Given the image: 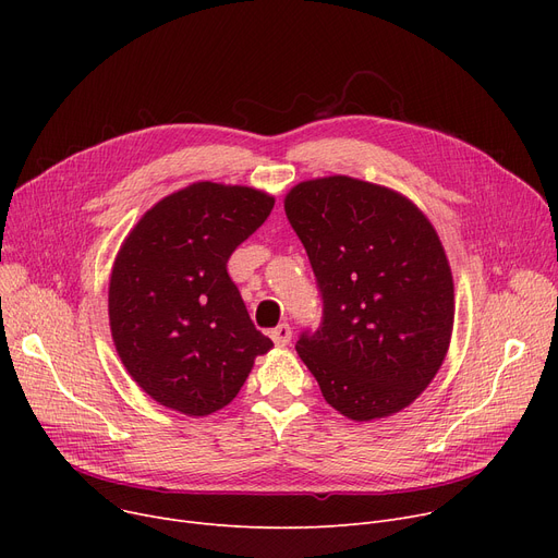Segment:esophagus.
<instances>
[{
  "instance_id": "obj_1",
  "label": "esophagus",
  "mask_w": 558,
  "mask_h": 558,
  "mask_svg": "<svg viewBox=\"0 0 558 558\" xmlns=\"http://www.w3.org/2000/svg\"><path fill=\"white\" fill-rule=\"evenodd\" d=\"M271 339L276 341V345H287L291 339V328L287 324H280L271 330Z\"/></svg>"
}]
</instances>
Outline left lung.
<instances>
[{
  "label": "left lung",
  "mask_w": 558,
  "mask_h": 558,
  "mask_svg": "<svg viewBox=\"0 0 558 558\" xmlns=\"http://www.w3.org/2000/svg\"><path fill=\"white\" fill-rule=\"evenodd\" d=\"M284 213L320 294L301 360L343 416L400 412L441 368L452 335L454 287L436 230L409 198L348 175L299 183Z\"/></svg>",
  "instance_id": "left-lung-1"
}]
</instances>
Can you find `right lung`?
I'll use <instances>...</instances> for the list:
<instances>
[{"label":"right lung","mask_w":558,"mask_h":558,"mask_svg":"<svg viewBox=\"0 0 558 558\" xmlns=\"http://www.w3.org/2000/svg\"><path fill=\"white\" fill-rule=\"evenodd\" d=\"M271 210L269 194L205 181L165 196L124 240L108 289L110 332L122 364L156 402L208 416L271 350L228 276L232 251Z\"/></svg>","instance_id":"obj_1"}]
</instances>
